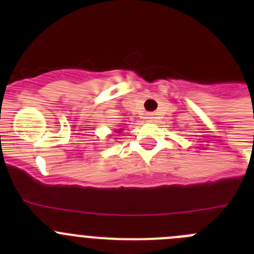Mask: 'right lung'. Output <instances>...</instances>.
Here are the masks:
<instances>
[{
  "label": "right lung",
  "mask_w": 254,
  "mask_h": 254,
  "mask_svg": "<svg viewBox=\"0 0 254 254\" xmlns=\"http://www.w3.org/2000/svg\"><path fill=\"white\" fill-rule=\"evenodd\" d=\"M120 131H121V129H120ZM120 131H117V132H120Z\"/></svg>",
  "instance_id": "add662e5"
}]
</instances>
